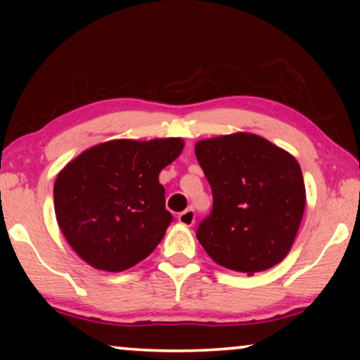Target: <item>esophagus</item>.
Returning <instances> with one entry per match:
<instances>
[{"label": "esophagus", "mask_w": 360, "mask_h": 360, "mask_svg": "<svg viewBox=\"0 0 360 360\" xmlns=\"http://www.w3.org/2000/svg\"><path fill=\"white\" fill-rule=\"evenodd\" d=\"M179 223L181 226H193V223H195V211L191 210V208L181 211V213L179 214Z\"/></svg>", "instance_id": "obj_1"}]
</instances>
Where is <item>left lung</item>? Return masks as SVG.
Instances as JSON below:
<instances>
[{"instance_id": "left-lung-1", "label": "left lung", "mask_w": 360, "mask_h": 360, "mask_svg": "<svg viewBox=\"0 0 360 360\" xmlns=\"http://www.w3.org/2000/svg\"><path fill=\"white\" fill-rule=\"evenodd\" d=\"M195 154L213 191L196 238L221 267L252 275L282 262L304 213L297 159L252 132L198 141Z\"/></svg>"}]
</instances>
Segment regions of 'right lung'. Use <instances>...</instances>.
<instances>
[{
  "instance_id": "obj_1",
  "label": "right lung",
  "mask_w": 360,
  "mask_h": 360,
  "mask_svg": "<svg viewBox=\"0 0 360 360\" xmlns=\"http://www.w3.org/2000/svg\"><path fill=\"white\" fill-rule=\"evenodd\" d=\"M181 137L112 139L58 172L53 208L63 238L93 269L122 272L154 250L169 228L159 174L184 150Z\"/></svg>"
}]
</instances>
